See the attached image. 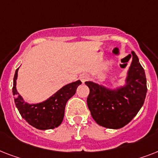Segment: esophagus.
<instances>
[{
  "mask_svg": "<svg viewBox=\"0 0 158 158\" xmlns=\"http://www.w3.org/2000/svg\"><path fill=\"white\" fill-rule=\"evenodd\" d=\"M79 79H80V80H81L83 83H84V82L86 81L87 79H89V76H88L86 74H81L80 76H79Z\"/></svg>",
  "mask_w": 158,
  "mask_h": 158,
  "instance_id": "obj_1",
  "label": "esophagus"
}]
</instances>
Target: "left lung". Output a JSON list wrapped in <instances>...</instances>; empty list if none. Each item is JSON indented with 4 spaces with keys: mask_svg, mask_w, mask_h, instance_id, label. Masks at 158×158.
Segmentation results:
<instances>
[{
    "mask_svg": "<svg viewBox=\"0 0 158 158\" xmlns=\"http://www.w3.org/2000/svg\"><path fill=\"white\" fill-rule=\"evenodd\" d=\"M132 56L125 87L109 90L93 82H85L89 88L87 104L92 117L101 126L108 129L124 127L137 115L144 102L147 94L144 69L134 52Z\"/></svg>",
    "mask_w": 158,
    "mask_h": 158,
    "instance_id": "obj_1",
    "label": "left lung"
}]
</instances>
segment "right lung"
<instances>
[{
	"mask_svg": "<svg viewBox=\"0 0 158 158\" xmlns=\"http://www.w3.org/2000/svg\"><path fill=\"white\" fill-rule=\"evenodd\" d=\"M16 69L14 76L13 94H17L15 103L21 116L33 127L38 130H50L58 127L61 124L64 115V108L67 101L74 96L81 81L74 82L60 89L48 100L38 104H28L24 102L22 97L16 90V79L18 75Z\"/></svg>",
	"mask_w": 158,
	"mask_h": 158,
	"instance_id": "obj_1",
	"label": "right lung"
}]
</instances>
